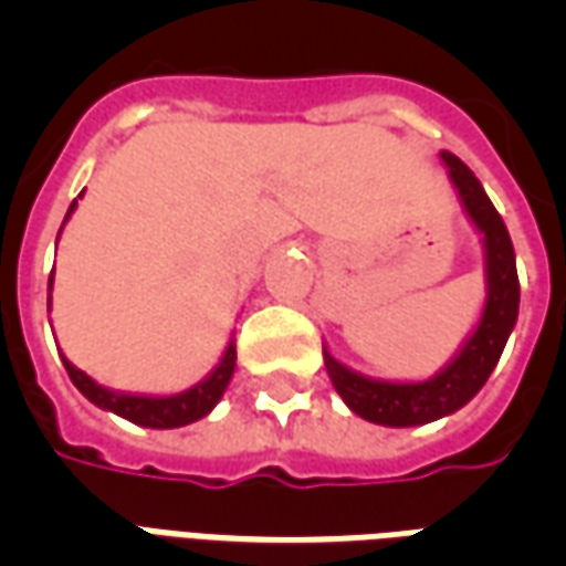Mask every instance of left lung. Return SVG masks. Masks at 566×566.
<instances>
[{"label":"left lung","instance_id":"left-lung-1","mask_svg":"<svg viewBox=\"0 0 566 566\" xmlns=\"http://www.w3.org/2000/svg\"><path fill=\"white\" fill-rule=\"evenodd\" d=\"M442 160L463 206L470 211L473 223L485 235L488 251V303L479 327L463 345L461 355L439 373L437 379L416 381V385H394V381H373L357 376L343 364H336L324 352V364L331 373L333 388L339 391L352 412L367 418L373 424L385 427H416L451 416L454 409L470 403L479 388L485 385L491 369L497 367L503 345L510 339L515 318H518V272H515V251L506 223L488 199L485 187L470 172V166L458 160L454 154L442 150Z\"/></svg>","mask_w":566,"mask_h":566}]
</instances>
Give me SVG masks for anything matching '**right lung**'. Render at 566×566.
<instances>
[{"label":"right lung","instance_id":"add662e5","mask_svg":"<svg viewBox=\"0 0 566 566\" xmlns=\"http://www.w3.org/2000/svg\"><path fill=\"white\" fill-rule=\"evenodd\" d=\"M72 209H75V202L69 206V214H72ZM51 282H54V275H51ZM51 282H48V287H51ZM48 306H51V296H48ZM63 367H66L69 379L75 381V388H78L91 403L103 406V409H108V412H115V416L120 418H127L133 424L166 430V427L190 424V421L209 416L211 409H214V403L221 400V394L227 391V385H230V376H233L235 345L230 343V348L223 352L221 364H218V369L211 373L209 379L202 381V385H197V388H190V391L175 394V397H129V394L105 391V388H99L91 376H84L81 369L72 367L66 357H63Z\"/></svg>","mask_w":566,"mask_h":566}]
</instances>
